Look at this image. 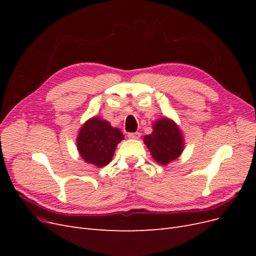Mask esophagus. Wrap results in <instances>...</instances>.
Listing matches in <instances>:
<instances>
[{
  "label": "esophagus",
  "mask_w": 256,
  "mask_h": 256,
  "mask_svg": "<svg viewBox=\"0 0 256 256\" xmlns=\"http://www.w3.org/2000/svg\"><path fill=\"white\" fill-rule=\"evenodd\" d=\"M140 136H141L140 132H130V134H128V138H134V140H138V138H140Z\"/></svg>",
  "instance_id": "obj_1"
}]
</instances>
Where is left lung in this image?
Here are the masks:
<instances>
[{
	"label": "left lung",
	"mask_w": 256,
	"mask_h": 256,
	"mask_svg": "<svg viewBox=\"0 0 256 256\" xmlns=\"http://www.w3.org/2000/svg\"><path fill=\"white\" fill-rule=\"evenodd\" d=\"M144 143L152 158L162 166L180 157L184 146L180 129L166 118L154 122L152 132L144 136Z\"/></svg>",
	"instance_id": "8db88e82"
}]
</instances>
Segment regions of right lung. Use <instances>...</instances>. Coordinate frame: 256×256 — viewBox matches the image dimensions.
Here are the masks:
<instances>
[{
  "mask_svg": "<svg viewBox=\"0 0 256 256\" xmlns=\"http://www.w3.org/2000/svg\"><path fill=\"white\" fill-rule=\"evenodd\" d=\"M122 140L124 134L118 128H113L109 122L95 116L80 128L76 147L84 161L102 168L111 162L116 146Z\"/></svg>",
  "mask_w": 256,
  "mask_h": 256,
  "instance_id": "right-lung-1",
  "label": "right lung"
}]
</instances>
